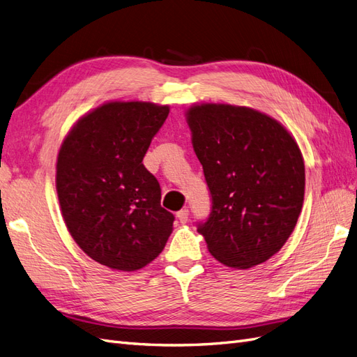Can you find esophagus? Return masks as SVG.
<instances>
[{
	"instance_id": "obj_1",
	"label": "esophagus",
	"mask_w": 357,
	"mask_h": 357,
	"mask_svg": "<svg viewBox=\"0 0 357 357\" xmlns=\"http://www.w3.org/2000/svg\"><path fill=\"white\" fill-rule=\"evenodd\" d=\"M177 219L180 220V223H186L189 220V210L183 208V210L177 211Z\"/></svg>"
}]
</instances>
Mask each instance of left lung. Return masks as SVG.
I'll return each instance as SVG.
<instances>
[{
  "label": "left lung",
  "instance_id": "1",
  "mask_svg": "<svg viewBox=\"0 0 357 357\" xmlns=\"http://www.w3.org/2000/svg\"><path fill=\"white\" fill-rule=\"evenodd\" d=\"M186 119L211 197L208 219L198 223L208 252L236 269L268 261L304 204L305 167L294 137L248 107L193 105Z\"/></svg>",
  "mask_w": 357,
  "mask_h": 357
}]
</instances>
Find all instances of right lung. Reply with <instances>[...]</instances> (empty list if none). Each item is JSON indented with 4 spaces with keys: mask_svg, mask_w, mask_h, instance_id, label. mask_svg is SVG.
Here are the masks:
<instances>
[{
    "mask_svg": "<svg viewBox=\"0 0 357 357\" xmlns=\"http://www.w3.org/2000/svg\"><path fill=\"white\" fill-rule=\"evenodd\" d=\"M168 105L107 102L84 114L63 139L56 164L62 218L82 250L101 265L137 271L164 250L174 214L143 158Z\"/></svg>",
    "mask_w": 357,
    "mask_h": 357,
    "instance_id": "1",
    "label": "right lung"
}]
</instances>
